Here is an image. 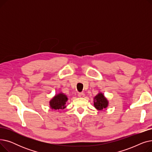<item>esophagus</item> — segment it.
<instances>
[{
  "label": "esophagus",
  "mask_w": 152,
  "mask_h": 152,
  "mask_svg": "<svg viewBox=\"0 0 152 152\" xmlns=\"http://www.w3.org/2000/svg\"><path fill=\"white\" fill-rule=\"evenodd\" d=\"M85 96V94L83 92H81V93H79L78 94V97H84Z\"/></svg>",
  "instance_id": "1"
}]
</instances>
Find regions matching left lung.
<instances>
[{
	"label": "left lung",
	"mask_w": 152,
	"mask_h": 152,
	"mask_svg": "<svg viewBox=\"0 0 152 152\" xmlns=\"http://www.w3.org/2000/svg\"><path fill=\"white\" fill-rule=\"evenodd\" d=\"M94 107L99 110H102L108 107V102L102 93H99L94 97Z\"/></svg>",
	"instance_id": "8db88e82"
}]
</instances>
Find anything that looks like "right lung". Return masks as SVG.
Instances as JSON below:
<instances>
[{"mask_svg":"<svg viewBox=\"0 0 152 152\" xmlns=\"http://www.w3.org/2000/svg\"><path fill=\"white\" fill-rule=\"evenodd\" d=\"M68 100L66 95L60 93L50 101V106L52 110H63L66 108L65 104Z\"/></svg>","mask_w":152,"mask_h":152,"instance_id":"right-lung-1","label":"right lung"}]
</instances>
